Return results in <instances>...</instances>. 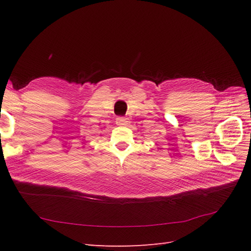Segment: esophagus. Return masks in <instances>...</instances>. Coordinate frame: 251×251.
Wrapping results in <instances>:
<instances>
[{
	"mask_svg": "<svg viewBox=\"0 0 251 251\" xmlns=\"http://www.w3.org/2000/svg\"><path fill=\"white\" fill-rule=\"evenodd\" d=\"M129 124V120L126 119V117H123V116H120L117 117L116 119V125L119 126H126Z\"/></svg>",
	"mask_w": 251,
	"mask_h": 251,
	"instance_id": "esophagus-1",
	"label": "esophagus"
}]
</instances>
